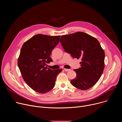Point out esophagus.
<instances>
[{"instance_id": "obj_1", "label": "esophagus", "mask_w": 122, "mask_h": 122, "mask_svg": "<svg viewBox=\"0 0 122 122\" xmlns=\"http://www.w3.org/2000/svg\"><path fill=\"white\" fill-rule=\"evenodd\" d=\"M64 71H70L71 69H67V68H64Z\"/></svg>"}]
</instances>
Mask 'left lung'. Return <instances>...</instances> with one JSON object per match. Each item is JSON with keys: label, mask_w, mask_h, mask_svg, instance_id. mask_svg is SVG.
Listing matches in <instances>:
<instances>
[{"label": "left lung", "mask_w": 122, "mask_h": 122, "mask_svg": "<svg viewBox=\"0 0 122 122\" xmlns=\"http://www.w3.org/2000/svg\"><path fill=\"white\" fill-rule=\"evenodd\" d=\"M65 51L73 58H81V67L74 69L77 74L71 81L75 87L87 90L101 76L105 66V53L98 40L82 32L63 35L60 40Z\"/></svg>", "instance_id": "8db88e82"}]
</instances>
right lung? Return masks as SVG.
Returning <instances> with one entry per match:
<instances>
[{
  "label": "right lung",
  "mask_w": 122,
  "mask_h": 122,
  "mask_svg": "<svg viewBox=\"0 0 122 122\" xmlns=\"http://www.w3.org/2000/svg\"><path fill=\"white\" fill-rule=\"evenodd\" d=\"M60 36L37 34L23 45L18 66L26 83L35 91L44 94L53 89L56 78L62 69L52 70L45 67L52 61V50L58 44Z\"/></svg>",
  "instance_id": "1"
}]
</instances>
